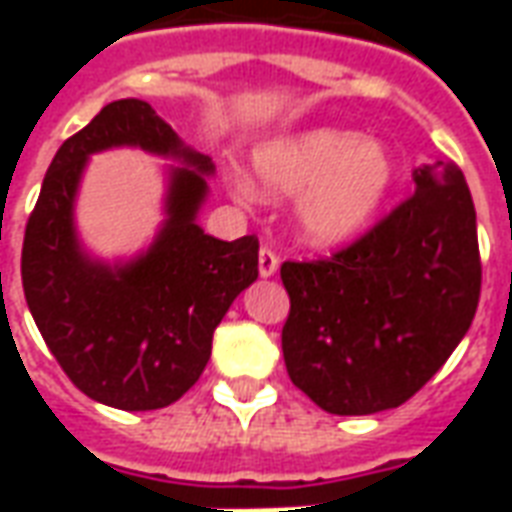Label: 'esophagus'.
<instances>
[{"mask_svg": "<svg viewBox=\"0 0 512 512\" xmlns=\"http://www.w3.org/2000/svg\"><path fill=\"white\" fill-rule=\"evenodd\" d=\"M279 268V257L274 255V249H268V246H260V255H257V271H260V277H274Z\"/></svg>", "mask_w": 512, "mask_h": 512, "instance_id": "obj_1", "label": "esophagus"}]
</instances>
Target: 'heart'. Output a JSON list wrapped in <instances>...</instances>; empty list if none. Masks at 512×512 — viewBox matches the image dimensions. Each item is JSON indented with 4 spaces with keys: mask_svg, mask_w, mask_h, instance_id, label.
<instances>
[{
    "mask_svg": "<svg viewBox=\"0 0 512 512\" xmlns=\"http://www.w3.org/2000/svg\"><path fill=\"white\" fill-rule=\"evenodd\" d=\"M255 175L274 197L301 194L296 222L315 246H343L381 211L395 164L378 142L345 128L282 136L255 153Z\"/></svg>",
    "mask_w": 512,
    "mask_h": 512,
    "instance_id": "1",
    "label": "heart"
}]
</instances>
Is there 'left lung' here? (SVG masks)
Returning a JSON list of instances; mask_svg holds the SVG:
<instances>
[{
	"instance_id": "left-lung-1",
	"label": "left lung",
	"mask_w": 512,
	"mask_h": 512,
	"mask_svg": "<svg viewBox=\"0 0 512 512\" xmlns=\"http://www.w3.org/2000/svg\"><path fill=\"white\" fill-rule=\"evenodd\" d=\"M414 183L356 241L279 268L288 376L329 414L403 406L472 326L483 266L469 186L455 161L417 169Z\"/></svg>"
}]
</instances>
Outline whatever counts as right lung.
<instances>
[{"label":"right lung","instance_id":"obj_1","mask_svg":"<svg viewBox=\"0 0 512 512\" xmlns=\"http://www.w3.org/2000/svg\"><path fill=\"white\" fill-rule=\"evenodd\" d=\"M115 144L178 155L192 167L173 173L170 219L157 244L123 269L87 261L72 235L83 161ZM211 169L153 106L123 98L68 136L43 178L24 230V296L65 376L104 406L150 411L186 395L211 359L213 329L257 279L255 235L219 241L194 222Z\"/></svg>","mask_w":512,"mask_h":512}]
</instances>
